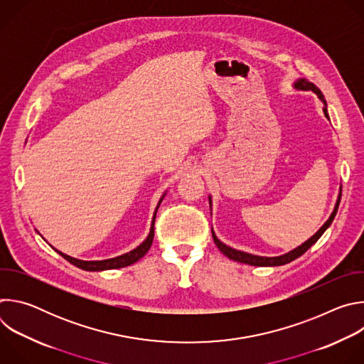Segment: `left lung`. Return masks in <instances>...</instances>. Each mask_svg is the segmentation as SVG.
<instances>
[{
	"instance_id": "left-lung-1",
	"label": "left lung",
	"mask_w": 364,
	"mask_h": 364,
	"mask_svg": "<svg viewBox=\"0 0 364 364\" xmlns=\"http://www.w3.org/2000/svg\"><path fill=\"white\" fill-rule=\"evenodd\" d=\"M294 89L296 90H305V92H313L318 96V99L324 103V115L327 119H330L328 117V111H327V102L324 99V95L321 93V90L314 85L308 82L305 77H299L294 82ZM340 200H341V187H340V193H338V197H337V201H336V205H334V210L333 213L330 215V218L327 219V222L313 235L308 240H305L302 245L296 246L295 249L284 253V255H279V256H257V255H252V253H247V252H242V250H237V249H233L228 245H225L222 240H219V237L216 236L213 228H212V236H213V240L216 243V246L219 247V250L228 256L229 259H233L235 262H240V264H246V265H252V267H281V265H285V264H289L292 262L294 259L299 257L301 255H304L311 246H313L321 236L323 233L330 228V225L333 223L336 215H337V209H338V204H340ZM209 204H210V210H212V196H209Z\"/></svg>"
}]
</instances>
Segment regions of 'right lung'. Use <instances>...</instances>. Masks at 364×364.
Here are the masks:
<instances>
[{
  "label": "right lung",
  "mask_w": 364,
  "mask_h": 364,
  "mask_svg": "<svg viewBox=\"0 0 364 364\" xmlns=\"http://www.w3.org/2000/svg\"><path fill=\"white\" fill-rule=\"evenodd\" d=\"M167 194V191H164V194L161 196L157 207H155V212H154V216H152V222H151V228H149V233L146 236V239L139 245L136 246L135 249L124 253V255H119L117 257H111V259H103V261H82V259H76V257H72L58 249H55L60 256H63L68 262H70L72 265L83 269V271H90V272H100V271H108V269H118V268H125V267H129L135 262H138L139 259L149 250L151 247V243L154 240V223H155V215H157V210L159 207L164 198V196Z\"/></svg>",
  "instance_id": "add662e5"
}]
</instances>
